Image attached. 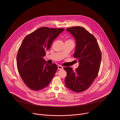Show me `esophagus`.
<instances>
[{"mask_svg": "<svg viewBox=\"0 0 120 120\" xmlns=\"http://www.w3.org/2000/svg\"><path fill=\"white\" fill-rule=\"evenodd\" d=\"M57 68H58V70H63V67L61 65H58Z\"/></svg>", "mask_w": 120, "mask_h": 120, "instance_id": "34e87169", "label": "esophagus"}]
</instances>
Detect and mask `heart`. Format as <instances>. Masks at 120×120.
<instances>
[{
	"instance_id": "1",
	"label": "heart",
	"mask_w": 120,
	"mask_h": 120,
	"mask_svg": "<svg viewBox=\"0 0 120 120\" xmlns=\"http://www.w3.org/2000/svg\"><path fill=\"white\" fill-rule=\"evenodd\" d=\"M68 41H72V40H68Z\"/></svg>"
}]
</instances>
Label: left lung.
I'll use <instances>...</instances> for the list:
<instances>
[{"instance_id": "left-lung-1", "label": "left lung", "mask_w": 120, "mask_h": 120, "mask_svg": "<svg viewBox=\"0 0 120 120\" xmlns=\"http://www.w3.org/2000/svg\"><path fill=\"white\" fill-rule=\"evenodd\" d=\"M74 37L76 47L74 56L78 59L79 66L74 71L66 67L65 78L66 87L76 93L86 90L92 84L99 73L101 54L95 37L81 26L66 29Z\"/></svg>"}]
</instances>
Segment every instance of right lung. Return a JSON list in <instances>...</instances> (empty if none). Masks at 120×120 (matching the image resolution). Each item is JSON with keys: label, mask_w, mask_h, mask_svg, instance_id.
Segmentation results:
<instances>
[{"label": "right lung", "mask_w": 120, "mask_h": 120, "mask_svg": "<svg viewBox=\"0 0 120 120\" xmlns=\"http://www.w3.org/2000/svg\"><path fill=\"white\" fill-rule=\"evenodd\" d=\"M64 29L40 27L22 41L16 56L17 67L22 79L30 89L38 91L46 87L55 75L57 66L47 64L43 57Z\"/></svg>", "instance_id": "right-lung-1"}]
</instances>
